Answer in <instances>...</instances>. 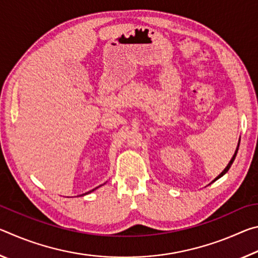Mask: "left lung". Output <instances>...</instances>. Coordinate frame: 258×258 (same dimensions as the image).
<instances>
[{
	"mask_svg": "<svg viewBox=\"0 0 258 258\" xmlns=\"http://www.w3.org/2000/svg\"><path fill=\"white\" fill-rule=\"evenodd\" d=\"M238 149H239V145H238V148H237V150H235V152H234V155H233V157H232V159H231L230 160V163L228 164V166H226V167H225V169H224V171L223 172H222L221 174H220V175H218L216 178H215V180H214V181H216L217 180V178H220L221 176H223L224 175V174L226 173V172H228L229 171V169H230V167H231V165H232V163H233V160L235 159V156H237V152H238Z\"/></svg>",
	"mask_w": 258,
	"mask_h": 258,
	"instance_id": "1",
	"label": "left lung"
}]
</instances>
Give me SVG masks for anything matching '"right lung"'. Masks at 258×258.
<instances>
[{
	"label": "right lung",
	"instance_id": "right-lung-1",
	"mask_svg": "<svg viewBox=\"0 0 258 258\" xmlns=\"http://www.w3.org/2000/svg\"><path fill=\"white\" fill-rule=\"evenodd\" d=\"M95 189H97V187H95ZM95 189H93V190H91V191H94ZM91 191H89V192H86V194H90V192H91Z\"/></svg>",
	"mask_w": 258,
	"mask_h": 258
}]
</instances>
